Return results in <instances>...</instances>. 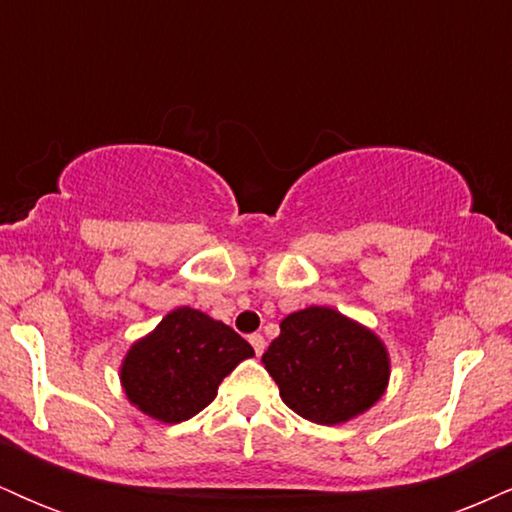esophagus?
Masks as SVG:
<instances>
[{
  "label": "esophagus",
  "mask_w": 512,
  "mask_h": 512,
  "mask_svg": "<svg viewBox=\"0 0 512 512\" xmlns=\"http://www.w3.org/2000/svg\"><path fill=\"white\" fill-rule=\"evenodd\" d=\"M250 344H252V349H255V354H257V356H262L264 346H267V342H264L262 334H252V337H250Z\"/></svg>",
  "instance_id": "1"
}]
</instances>
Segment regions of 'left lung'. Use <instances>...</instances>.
Instances as JSON below:
<instances>
[{"label": "left lung", "mask_w": 512, "mask_h": 512, "mask_svg": "<svg viewBox=\"0 0 512 512\" xmlns=\"http://www.w3.org/2000/svg\"><path fill=\"white\" fill-rule=\"evenodd\" d=\"M262 363L289 409L320 426L356 419L385 395L390 354L383 339L327 305L281 320Z\"/></svg>", "instance_id": "obj_1"}]
</instances>
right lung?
Wrapping results in <instances>:
<instances>
[{
  "label": "right lung",
  "mask_w": 512,
  "mask_h": 512,
  "mask_svg": "<svg viewBox=\"0 0 512 512\" xmlns=\"http://www.w3.org/2000/svg\"><path fill=\"white\" fill-rule=\"evenodd\" d=\"M252 346L231 327L195 308L170 310L122 358V390L142 414L180 424L214 402L221 380Z\"/></svg>",
  "instance_id": "1"
}]
</instances>
